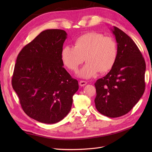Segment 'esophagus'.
<instances>
[{
  "label": "esophagus",
  "mask_w": 152,
  "mask_h": 152,
  "mask_svg": "<svg viewBox=\"0 0 152 152\" xmlns=\"http://www.w3.org/2000/svg\"><path fill=\"white\" fill-rule=\"evenodd\" d=\"M79 86H80L83 87V86H86L87 84V82L85 81H81L80 82H79Z\"/></svg>",
  "instance_id": "1"
}]
</instances>
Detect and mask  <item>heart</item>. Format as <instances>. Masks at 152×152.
Segmentation results:
<instances>
[{
	"label": "heart",
	"mask_w": 152,
	"mask_h": 152,
	"mask_svg": "<svg viewBox=\"0 0 152 152\" xmlns=\"http://www.w3.org/2000/svg\"><path fill=\"white\" fill-rule=\"evenodd\" d=\"M118 45L115 40L110 36L91 32L77 37L75 47L66 45L61 52L63 63L75 72L85 60L87 63L79 73V76L89 79L100 71L105 73L113 67L118 57Z\"/></svg>",
	"instance_id": "b5f03b06"
}]
</instances>
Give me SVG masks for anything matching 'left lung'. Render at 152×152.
<instances>
[{"label": "left lung", "mask_w": 152, "mask_h": 152, "mask_svg": "<svg viewBox=\"0 0 152 152\" xmlns=\"http://www.w3.org/2000/svg\"><path fill=\"white\" fill-rule=\"evenodd\" d=\"M118 45V57L113 67L95 83V107L110 118L123 116L139 102L145 89V61L133 40L113 26L111 29Z\"/></svg>", "instance_id": "1"}]
</instances>
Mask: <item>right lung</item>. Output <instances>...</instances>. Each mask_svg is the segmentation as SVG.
I'll use <instances>...</instances> for the list:
<instances>
[{
    "label": "right lung",
    "mask_w": 152,
    "mask_h": 152,
    "mask_svg": "<svg viewBox=\"0 0 152 152\" xmlns=\"http://www.w3.org/2000/svg\"><path fill=\"white\" fill-rule=\"evenodd\" d=\"M67 34L47 29L19 53L12 79L25 113L46 124L56 123L71 110L78 81L63 68L61 57Z\"/></svg>",
    "instance_id": "right-lung-1"
}]
</instances>
